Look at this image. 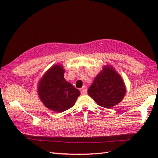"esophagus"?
<instances>
[{
	"label": "esophagus",
	"mask_w": 158,
	"mask_h": 158,
	"mask_svg": "<svg viewBox=\"0 0 158 158\" xmlns=\"http://www.w3.org/2000/svg\"><path fill=\"white\" fill-rule=\"evenodd\" d=\"M88 93V91H87V88H85V86H83V88L81 89V95H85Z\"/></svg>",
	"instance_id": "esophagus-1"
}]
</instances>
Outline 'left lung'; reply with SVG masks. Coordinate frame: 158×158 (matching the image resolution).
<instances>
[{"label":"left lung","mask_w":158,"mask_h":158,"mask_svg":"<svg viewBox=\"0 0 158 158\" xmlns=\"http://www.w3.org/2000/svg\"><path fill=\"white\" fill-rule=\"evenodd\" d=\"M126 92L121 76L113 67L106 66L96 77L88 94L99 106L109 109L122 101Z\"/></svg>","instance_id":"obj_1"}]
</instances>
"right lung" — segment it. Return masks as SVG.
<instances>
[{
	"label": "right lung",
	"instance_id": "obj_1",
	"mask_svg": "<svg viewBox=\"0 0 158 158\" xmlns=\"http://www.w3.org/2000/svg\"><path fill=\"white\" fill-rule=\"evenodd\" d=\"M62 65L51 67L39 81L38 94L47 108L62 113L74 106L80 95L79 89L64 77Z\"/></svg>",
	"mask_w": 158,
	"mask_h": 158
}]
</instances>
